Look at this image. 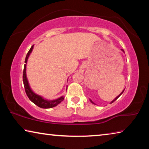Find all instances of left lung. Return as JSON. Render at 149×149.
Instances as JSON below:
<instances>
[{
    "mask_svg": "<svg viewBox=\"0 0 149 149\" xmlns=\"http://www.w3.org/2000/svg\"><path fill=\"white\" fill-rule=\"evenodd\" d=\"M124 90H125V89H124ZM124 90H123V91H122V93H121V94H120V95H119V96H118V97H116V99H114V100H112V102H111V103H112V102H114V101H115V100H117V99H118V98H119V97H120V95H122V93H123V91H124ZM91 102H92V103H93V104H95V103H94V102H93V101H92V100H91Z\"/></svg>",
    "mask_w": 149,
    "mask_h": 149,
    "instance_id": "obj_1",
    "label": "left lung"
}]
</instances>
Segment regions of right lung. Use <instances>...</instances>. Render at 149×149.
<instances>
[{
  "instance_id": "add662e5",
  "label": "right lung",
  "mask_w": 149,
  "mask_h": 149,
  "mask_svg": "<svg viewBox=\"0 0 149 149\" xmlns=\"http://www.w3.org/2000/svg\"><path fill=\"white\" fill-rule=\"evenodd\" d=\"M33 47V45L31 47V49H29L28 52H27L26 57V60H25V64L23 71V82L25 88V91H26V95H27V97H28L29 100H31V102H33L35 104L38 106L39 107L42 108H50L54 107L58 104H60L62 101H63V100L64 99V97H61L59 98V99H57L54 100H52V101H48V100L42 99V98L41 97H40V96L35 94V93L31 90V89H30V87L29 86V84L28 81H27L26 74V63L27 61V58H28L30 53H31L32 51Z\"/></svg>"
}]
</instances>
